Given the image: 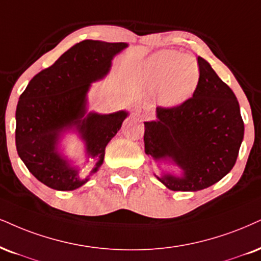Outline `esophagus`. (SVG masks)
I'll list each match as a JSON object with an SVG mask.
<instances>
[{
    "mask_svg": "<svg viewBox=\"0 0 261 261\" xmlns=\"http://www.w3.org/2000/svg\"><path fill=\"white\" fill-rule=\"evenodd\" d=\"M138 112L141 115V117L145 118V120H147V118H150V114L147 112V109L145 108V106H140L139 109H138Z\"/></svg>",
    "mask_w": 261,
    "mask_h": 261,
    "instance_id": "34e87169",
    "label": "esophagus"
}]
</instances>
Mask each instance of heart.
I'll list each match as a JSON object with an SVG mask.
<instances>
[{
	"instance_id": "obj_1",
	"label": "heart",
	"mask_w": 261,
	"mask_h": 261,
	"mask_svg": "<svg viewBox=\"0 0 261 261\" xmlns=\"http://www.w3.org/2000/svg\"><path fill=\"white\" fill-rule=\"evenodd\" d=\"M139 85L151 94H159L165 105H178L188 100L199 80L194 58L173 50H160L139 64L136 71Z\"/></svg>"
}]
</instances>
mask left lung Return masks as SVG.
Wrapping results in <instances>:
<instances>
[{
    "mask_svg": "<svg viewBox=\"0 0 261 261\" xmlns=\"http://www.w3.org/2000/svg\"><path fill=\"white\" fill-rule=\"evenodd\" d=\"M194 95L174 108L156 109V121L144 122L145 153L172 161L182 176L156 178L173 191H199L224 178L239 156L244 124L236 95L207 60L198 57Z\"/></svg>",
    "mask_w": 261,
    "mask_h": 261,
    "instance_id": "left-lung-1",
    "label": "left lung"
}]
</instances>
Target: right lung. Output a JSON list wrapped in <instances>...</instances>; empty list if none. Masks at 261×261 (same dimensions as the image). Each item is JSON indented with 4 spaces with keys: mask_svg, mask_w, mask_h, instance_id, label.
<instances>
[{
    "mask_svg": "<svg viewBox=\"0 0 261 261\" xmlns=\"http://www.w3.org/2000/svg\"><path fill=\"white\" fill-rule=\"evenodd\" d=\"M128 44L86 40L66 50L52 66L29 82L15 111V145L27 168L42 184L72 191L89 180L58 150L60 138L73 129L85 141L86 153L95 161L93 173L104 162L105 147L120 130L128 112L87 114L91 83L108 75L111 62Z\"/></svg>",
    "mask_w": 261,
    "mask_h": 261,
    "instance_id": "right-lung-1",
    "label": "right lung"
}]
</instances>
